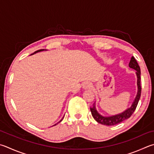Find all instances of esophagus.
I'll return each mask as SVG.
<instances>
[{"mask_svg": "<svg viewBox=\"0 0 154 154\" xmlns=\"http://www.w3.org/2000/svg\"><path fill=\"white\" fill-rule=\"evenodd\" d=\"M91 85V83L89 82H83V84H82L83 88L85 89L90 88Z\"/></svg>", "mask_w": 154, "mask_h": 154, "instance_id": "esophagus-1", "label": "esophagus"}]
</instances>
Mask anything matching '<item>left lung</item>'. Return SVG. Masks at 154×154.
<instances>
[{"label":"left lung","instance_id":"8db88e82","mask_svg":"<svg viewBox=\"0 0 154 154\" xmlns=\"http://www.w3.org/2000/svg\"><path fill=\"white\" fill-rule=\"evenodd\" d=\"M129 67L133 69L136 71V76L137 78V93L136 97L133 102L132 105L131 107L127 108V110L122 112L121 113L115 114V115L110 116H104L100 114L96 108V104H94L92 107H90V110L91 112V115L94 117V119L96 121L102 125H107V126H112L120 123L126 119L130 118L131 116L132 115L134 111L135 110L138 104L139 100L140 99L141 93V70L140 67L138 65L137 62L134 57H132L131 58L130 63L128 64Z\"/></svg>","mask_w":154,"mask_h":154}]
</instances>
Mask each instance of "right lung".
Segmentation results:
<instances>
[{
    "mask_svg": "<svg viewBox=\"0 0 154 154\" xmlns=\"http://www.w3.org/2000/svg\"><path fill=\"white\" fill-rule=\"evenodd\" d=\"M44 50H44V49H41V50H37V51H35V52H33L32 54H35V53H37V52H42V51H44ZM31 55H32V54H31ZM63 118H64V116L63 117V119H61V120H60V121L59 122H57V124H55V125H53V126H55V125H57L58 123H59V122H60L61 121H63Z\"/></svg>",
    "mask_w": 154,
    "mask_h": 154,
    "instance_id": "1",
    "label": "right lung"
}]
</instances>
